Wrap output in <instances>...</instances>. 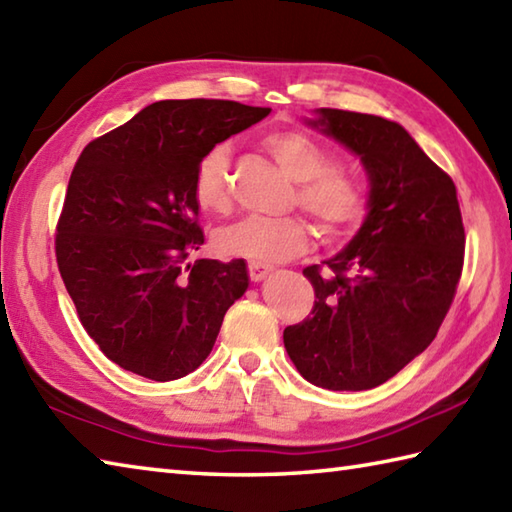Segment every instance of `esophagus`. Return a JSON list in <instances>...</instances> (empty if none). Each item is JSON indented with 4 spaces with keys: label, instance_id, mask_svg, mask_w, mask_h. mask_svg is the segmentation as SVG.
Wrapping results in <instances>:
<instances>
[{
    "label": "esophagus",
    "instance_id": "34e87169",
    "mask_svg": "<svg viewBox=\"0 0 512 512\" xmlns=\"http://www.w3.org/2000/svg\"><path fill=\"white\" fill-rule=\"evenodd\" d=\"M268 266L266 264H257V262H248V277L253 282H262V279L268 275Z\"/></svg>",
    "mask_w": 512,
    "mask_h": 512
}]
</instances>
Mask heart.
Returning a JSON list of instances; mask_svg holds the SVG:
<instances>
[{
    "instance_id": "1",
    "label": "heart",
    "mask_w": 512,
    "mask_h": 512,
    "mask_svg": "<svg viewBox=\"0 0 512 512\" xmlns=\"http://www.w3.org/2000/svg\"><path fill=\"white\" fill-rule=\"evenodd\" d=\"M262 144L275 162L295 179L293 206H302L326 242H339L366 217L368 193L353 170L333 164V153L304 130H270ZM195 204L206 213L226 215L230 195V150L219 144L202 155L193 175ZM222 255L257 264H277L302 255L310 246V226L304 217H248L215 237Z\"/></svg>"
}]
</instances>
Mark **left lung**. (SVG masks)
<instances>
[{
	"mask_svg": "<svg viewBox=\"0 0 512 512\" xmlns=\"http://www.w3.org/2000/svg\"><path fill=\"white\" fill-rule=\"evenodd\" d=\"M313 126L362 157L370 213L353 242L306 266L315 304L284 330L306 382L368 390L424 353L453 304L464 268L457 188L406 130L384 117L322 108Z\"/></svg>",
	"mask_w": 512,
	"mask_h": 512,
	"instance_id": "8db88e82",
	"label": "left lung"
}]
</instances>
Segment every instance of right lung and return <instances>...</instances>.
I'll return each mask as SVG.
<instances>
[{"label": "right lung", "instance_id": "obj_1", "mask_svg": "<svg viewBox=\"0 0 512 512\" xmlns=\"http://www.w3.org/2000/svg\"><path fill=\"white\" fill-rule=\"evenodd\" d=\"M268 113L228 99H166L82 150L55 255L79 322L110 362L170 382L210 355L248 273L244 259L188 262L204 244L195 166Z\"/></svg>", "mask_w": 512, "mask_h": 512}]
</instances>
